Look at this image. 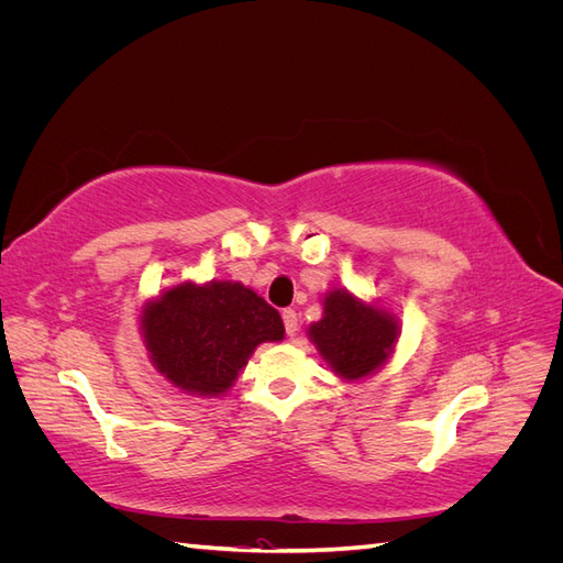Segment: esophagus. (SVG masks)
I'll return each instance as SVG.
<instances>
[{"mask_svg":"<svg viewBox=\"0 0 563 563\" xmlns=\"http://www.w3.org/2000/svg\"><path fill=\"white\" fill-rule=\"evenodd\" d=\"M282 319H284V329H286V333L288 335H296V331H298V314H296V310H284L282 312Z\"/></svg>","mask_w":563,"mask_h":563,"instance_id":"obj_1","label":"esophagus"}]
</instances>
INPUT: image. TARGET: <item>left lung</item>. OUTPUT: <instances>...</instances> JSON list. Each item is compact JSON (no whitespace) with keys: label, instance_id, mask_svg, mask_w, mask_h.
<instances>
[{"label":"left lung","instance_id":"1","mask_svg":"<svg viewBox=\"0 0 563 563\" xmlns=\"http://www.w3.org/2000/svg\"><path fill=\"white\" fill-rule=\"evenodd\" d=\"M399 321L378 305L356 300L345 288L323 298V317L310 338L331 371L343 380H360L378 371L395 350Z\"/></svg>","mask_w":563,"mask_h":563}]
</instances>
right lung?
Wrapping results in <instances>:
<instances>
[{"label":"right lung","mask_w":563,"mask_h":563,"mask_svg":"<svg viewBox=\"0 0 563 563\" xmlns=\"http://www.w3.org/2000/svg\"><path fill=\"white\" fill-rule=\"evenodd\" d=\"M141 331L166 380L199 397H218L255 347L284 338V321L244 284L185 282L145 305Z\"/></svg>","instance_id":"obj_1"}]
</instances>
